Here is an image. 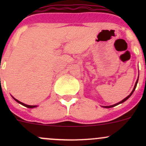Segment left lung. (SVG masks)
Instances as JSON below:
<instances>
[{
  "mask_svg": "<svg viewBox=\"0 0 146 146\" xmlns=\"http://www.w3.org/2000/svg\"><path fill=\"white\" fill-rule=\"evenodd\" d=\"M138 79H137V80H136V84H135V85H134V88H133V90H132V92H131V94L130 95H129V96H127L126 97V98H124V99L123 100H121V102H118V103H117V104H113V105H111V106H103V107H105V108H111V107H115V106H117V105H118V104H121V103H123V102H124L126 100H127L128 99H129V98H130L131 96V95L132 94H133V92H134V90H135V89H136V85H137V83H138Z\"/></svg>",
  "mask_w": 146,
  "mask_h": 146,
  "instance_id": "1",
  "label": "left lung"
}]
</instances>
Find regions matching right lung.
<instances>
[{
    "label": "right lung",
    "instance_id": "right-lung-1",
    "mask_svg": "<svg viewBox=\"0 0 146 146\" xmlns=\"http://www.w3.org/2000/svg\"><path fill=\"white\" fill-rule=\"evenodd\" d=\"M13 99H14L15 100L16 102H18V103H20V104H21L22 105L25 106V107H28V108H35V107H37V106H36V105H27V104H24V103L18 101V100H16L15 98H13Z\"/></svg>",
    "mask_w": 146,
    "mask_h": 146
}]
</instances>
